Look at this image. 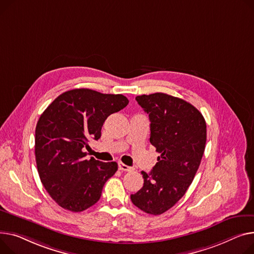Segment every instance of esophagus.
Here are the masks:
<instances>
[{"label":"esophagus","instance_id":"1","mask_svg":"<svg viewBox=\"0 0 254 254\" xmlns=\"http://www.w3.org/2000/svg\"><path fill=\"white\" fill-rule=\"evenodd\" d=\"M118 168H120L122 172H131V171H133L132 167H130V166H128V165L123 163V162H118Z\"/></svg>","mask_w":254,"mask_h":254}]
</instances>
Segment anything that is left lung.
<instances>
[{
	"label": "left lung",
	"instance_id": "1",
	"mask_svg": "<svg viewBox=\"0 0 254 254\" xmlns=\"http://www.w3.org/2000/svg\"><path fill=\"white\" fill-rule=\"evenodd\" d=\"M136 100L149 115L150 143L160 156L150 174L142 172L143 187L130 200L158 215L172 208L193 182L204 153L206 123L192 104L171 95L155 93Z\"/></svg>",
	"mask_w": 254,
	"mask_h": 254
}]
</instances>
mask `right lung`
Listing matches in <instances>:
<instances>
[{"instance_id":"1","label":"right lung","mask_w":254,"mask_h":254,"mask_svg":"<svg viewBox=\"0 0 254 254\" xmlns=\"http://www.w3.org/2000/svg\"><path fill=\"white\" fill-rule=\"evenodd\" d=\"M128 104L124 95L74 89L58 96L41 115L35 153L41 182L59 206L73 212L88 209L101 197L117 163L87 159L88 142L101 137L106 118Z\"/></svg>"}]
</instances>
